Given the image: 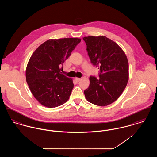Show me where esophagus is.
Listing matches in <instances>:
<instances>
[{
	"instance_id": "esophagus-1",
	"label": "esophagus",
	"mask_w": 157,
	"mask_h": 157,
	"mask_svg": "<svg viewBox=\"0 0 157 157\" xmlns=\"http://www.w3.org/2000/svg\"><path fill=\"white\" fill-rule=\"evenodd\" d=\"M75 80L77 81V82H79L81 81V78H75Z\"/></svg>"
}]
</instances>
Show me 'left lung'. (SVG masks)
Segmentation results:
<instances>
[{"label": "left lung", "instance_id": "left-lung-1", "mask_svg": "<svg viewBox=\"0 0 157 157\" xmlns=\"http://www.w3.org/2000/svg\"><path fill=\"white\" fill-rule=\"evenodd\" d=\"M92 65L100 70L99 78L90 76L89 87L84 90L88 102L107 106L115 102L125 90L129 79L127 56L118 45L105 36L83 37Z\"/></svg>", "mask_w": 157, "mask_h": 157}]
</instances>
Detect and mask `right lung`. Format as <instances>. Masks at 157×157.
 <instances>
[{"mask_svg":"<svg viewBox=\"0 0 157 157\" xmlns=\"http://www.w3.org/2000/svg\"><path fill=\"white\" fill-rule=\"evenodd\" d=\"M81 40L72 37L49 39L32 55L26 79L32 94L40 104L52 108L67 102L74 85L72 79L62 74L60 67Z\"/></svg>","mask_w":157,"mask_h":157,"instance_id":"1","label":"right lung"}]
</instances>
